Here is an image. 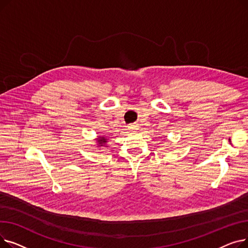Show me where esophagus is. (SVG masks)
Wrapping results in <instances>:
<instances>
[{"label": "esophagus", "instance_id": "34e87169", "mask_svg": "<svg viewBox=\"0 0 248 248\" xmlns=\"http://www.w3.org/2000/svg\"><path fill=\"white\" fill-rule=\"evenodd\" d=\"M138 127L139 126L137 124H131L128 126V129H129V131H136V129H138Z\"/></svg>", "mask_w": 248, "mask_h": 248}]
</instances>
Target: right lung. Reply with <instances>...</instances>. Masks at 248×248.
<instances>
[{"label":"right lung","instance_id":"add662e5","mask_svg":"<svg viewBox=\"0 0 248 248\" xmlns=\"http://www.w3.org/2000/svg\"><path fill=\"white\" fill-rule=\"evenodd\" d=\"M96 148H101V147H108V138L106 136H98L96 139Z\"/></svg>","mask_w":248,"mask_h":248}]
</instances>
